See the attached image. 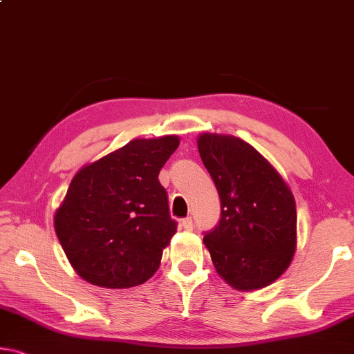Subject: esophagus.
I'll use <instances>...</instances> for the list:
<instances>
[{"label":"esophagus","instance_id":"34e87169","mask_svg":"<svg viewBox=\"0 0 354 354\" xmlns=\"http://www.w3.org/2000/svg\"><path fill=\"white\" fill-rule=\"evenodd\" d=\"M182 226L187 231H192L193 230V218H192V216H187V218H183L182 220Z\"/></svg>","mask_w":354,"mask_h":354}]
</instances>
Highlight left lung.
<instances>
[{
  "label": "left lung",
  "mask_w": 354,
  "mask_h": 354,
  "mask_svg": "<svg viewBox=\"0 0 354 354\" xmlns=\"http://www.w3.org/2000/svg\"><path fill=\"white\" fill-rule=\"evenodd\" d=\"M198 149L221 201L218 225L204 243L218 274L241 290L279 279L296 250V203L291 189L252 145L205 133Z\"/></svg>",
  "instance_id": "8db88e82"
}]
</instances>
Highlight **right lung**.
Here are the masks:
<instances>
[{
  "label": "right lung",
  "instance_id": "add662e5",
  "mask_svg": "<svg viewBox=\"0 0 354 354\" xmlns=\"http://www.w3.org/2000/svg\"><path fill=\"white\" fill-rule=\"evenodd\" d=\"M177 147V136L134 139L74 176L55 214V232L88 283L131 288L158 269L177 231L158 176Z\"/></svg>",
  "mask_w": 354,
  "mask_h": 354
}]
</instances>
